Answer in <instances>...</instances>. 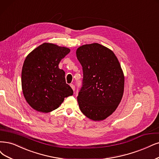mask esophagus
<instances>
[{
	"mask_svg": "<svg viewBox=\"0 0 159 159\" xmlns=\"http://www.w3.org/2000/svg\"><path fill=\"white\" fill-rule=\"evenodd\" d=\"M70 86L71 87V89H73V90L75 91V85L73 84H70Z\"/></svg>",
	"mask_w": 159,
	"mask_h": 159,
	"instance_id": "1",
	"label": "esophagus"
}]
</instances>
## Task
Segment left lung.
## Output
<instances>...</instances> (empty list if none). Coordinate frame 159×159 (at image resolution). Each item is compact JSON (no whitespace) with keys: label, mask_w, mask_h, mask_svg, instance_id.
I'll list each match as a JSON object with an SVG mask.
<instances>
[{"label":"left lung","mask_w":159,"mask_h":159,"mask_svg":"<svg viewBox=\"0 0 159 159\" xmlns=\"http://www.w3.org/2000/svg\"><path fill=\"white\" fill-rule=\"evenodd\" d=\"M76 54L83 70L77 96L80 109L92 120H105L118 107L124 93L120 64L112 50L98 43L81 46Z\"/></svg>","instance_id":"1"}]
</instances>
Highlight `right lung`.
<instances>
[{
	"instance_id": "obj_1",
	"label": "right lung",
	"mask_w": 159,
	"mask_h": 159,
	"mask_svg": "<svg viewBox=\"0 0 159 159\" xmlns=\"http://www.w3.org/2000/svg\"><path fill=\"white\" fill-rule=\"evenodd\" d=\"M70 49L44 43L27 56L22 67L21 87L26 102L34 110L49 113L73 94L58 65Z\"/></svg>"
}]
</instances>
